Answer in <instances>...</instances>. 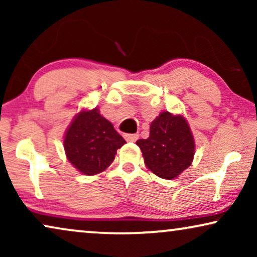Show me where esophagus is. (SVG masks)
Listing matches in <instances>:
<instances>
[{
    "mask_svg": "<svg viewBox=\"0 0 257 257\" xmlns=\"http://www.w3.org/2000/svg\"><path fill=\"white\" fill-rule=\"evenodd\" d=\"M139 138V135H137V133H135V135H125V139L127 140V142H137V139Z\"/></svg>",
    "mask_w": 257,
    "mask_h": 257,
    "instance_id": "34e87169",
    "label": "esophagus"
}]
</instances>
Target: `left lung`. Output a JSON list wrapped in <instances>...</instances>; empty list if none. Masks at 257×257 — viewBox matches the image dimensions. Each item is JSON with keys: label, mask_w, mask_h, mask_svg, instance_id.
Here are the masks:
<instances>
[{"label": "left lung", "mask_w": 257, "mask_h": 257, "mask_svg": "<svg viewBox=\"0 0 257 257\" xmlns=\"http://www.w3.org/2000/svg\"><path fill=\"white\" fill-rule=\"evenodd\" d=\"M146 167L158 177L172 180L191 166L194 138L182 115L161 112L150 126V137L137 140Z\"/></svg>", "instance_id": "left-lung-1"}]
</instances>
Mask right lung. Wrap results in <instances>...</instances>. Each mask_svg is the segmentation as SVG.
<instances>
[{
  "mask_svg": "<svg viewBox=\"0 0 257 257\" xmlns=\"http://www.w3.org/2000/svg\"><path fill=\"white\" fill-rule=\"evenodd\" d=\"M124 144V138L97 107L80 111L64 137L68 160L85 175H94L106 170L114 160L117 150Z\"/></svg>",
  "mask_w": 257,
  "mask_h": 257,
  "instance_id": "right-lung-1",
  "label": "right lung"
}]
</instances>
